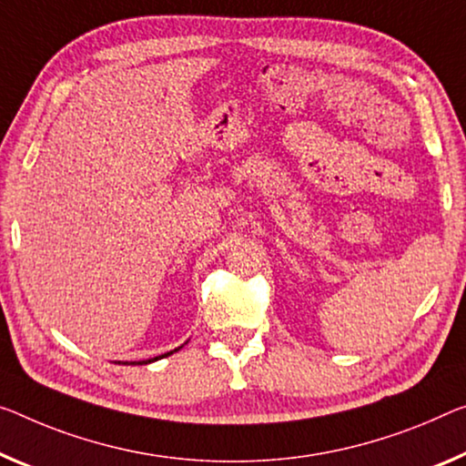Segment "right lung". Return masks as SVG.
<instances>
[{
    "label": "right lung",
    "mask_w": 466,
    "mask_h": 466,
    "mask_svg": "<svg viewBox=\"0 0 466 466\" xmlns=\"http://www.w3.org/2000/svg\"><path fill=\"white\" fill-rule=\"evenodd\" d=\"M183 348V346H181ZM178 348H175L173 352H167V354H162V356H156V358H147V360H139V362H118V364H149V362H154V360H160V358H167V356H170V354H175Z\"/></svg>",
    "instance_id": "obj_1"
}]
</instances>
